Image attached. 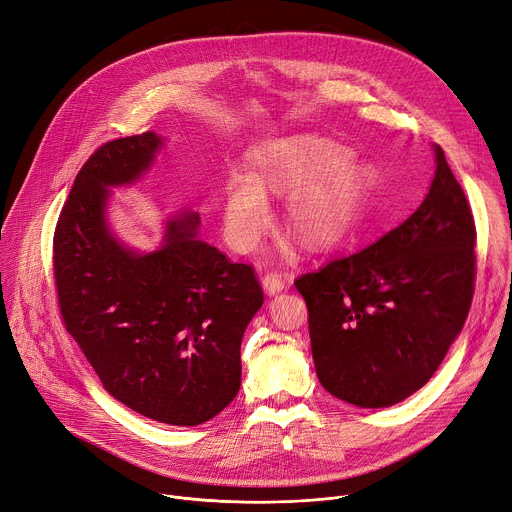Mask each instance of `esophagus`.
I'll use <instances>...</instances> for the list:
<instances>
[{
    "instance_id": "1",
    "label": "esophagus",
    "mask_w": 512,
    "mask_h": 512,
    "mask_svg": "<svg viewBox=\"0 0 512 512\" xmlns=\"http://www.w3.org/2000/svg\"><path fill=\"white\" fill-rule=\"evenodd\" d=\"M262 289H264V293H266L268 297L278 295L280 291L287 289V280L282 278L280 274H266V276L262 278Z\"/></svg>"
}]
</instances>
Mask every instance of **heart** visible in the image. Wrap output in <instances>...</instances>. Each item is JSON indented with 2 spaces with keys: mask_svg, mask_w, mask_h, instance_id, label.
Instances as JSON below:
<instances>
[{
  "mask_svg": "<svg viewBox=\"0 0 512 512\" xmlns=\"http://www.w3.org/2000/svg\"><path fill=\"white\" fill-rule=\"evenodd\" d=\"M287 223L311 248H325L346 234L366 199L364 168L319 136L272 140L252 154L250 173H232L223 187L221 219L227 242L246 252L270 225L264 191H289Z\"/></svg>",
  "mask_w": 512,
  "mask_h": 512,
  "instance_id": "1",
  "label": "heart"
}]
</instances>
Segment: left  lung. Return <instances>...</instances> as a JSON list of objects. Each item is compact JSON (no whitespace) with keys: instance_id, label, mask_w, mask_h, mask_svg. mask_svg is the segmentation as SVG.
Segmentation results:
<instances>
[{"instance_id":"obj_1","label":"left lung","mask_w":512,"mask_h":512,"mask_svg":"<svg viewBox=\"0 0 512 512\" xmlns=\"http://www.w3.org/2000/svg\"><path fill=\"white\" fill-rule=\"evenodd\" d=\"M419 209L366 250L297 278L321 386L382 409L429 382L474 295L476 227L443 150Z\"/></svg>"}]
</instances>
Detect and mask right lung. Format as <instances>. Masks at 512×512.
I'll use <instances>...</instances> for the list:
<instances>
[{"label":"right lung","mask_w":512,"mask_h":512,"mask_svg":"<svg viewBox=\"0 0 512 512\" xmlns=\"http://www.w3.org/2000/svg\"><path fill=\"white\" fill-rule=\"evenodd\" d=\"M162 144L146 132L91 154L56 223L54 278L65 327L113 399L193 427L236 399L242 337L264 293L252 266L199 240L197 211L168 217L152 252L113 236L109 189L136 183Z\"/></svg>","instance_id":"obj_1"}]
</instances>
